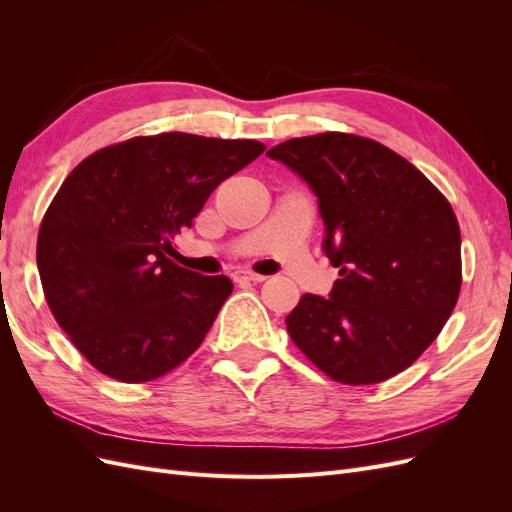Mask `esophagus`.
<instances>
[{
	"label": "esophagus",
	"mask_w": 512,
	"mask_h": 512,
	"mask_svg": "<svg viewBox=\"0 0 512 512\" xmlns=\"http://www.w3.org/2000/svg\"><path fill=\"white\" fill-rule=\"evenodd\" d=\"M232 280H235L237 284H243V282H265L267 275H260V273H254V271H235L232 273Z\"/></svg>",
	"instance_id": "obj_1"
}]
</instances>
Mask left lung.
Returning a JSON list of instances; mask_svg holds the SVG:
<instances>
[{
  "label": "left lung",
  "instance_id": "8db88e82",
  "mask_svg": "<svg viewBox=\"0 0 512 512\" xmlns=\"http://www.w3.org/2000/svg\"><path fill=\"white\" fill-rule=\"evenodd\" d=\"M267 156L301 175L339 269L329 299L303 294L286 329L331 380L378 384L408 369L459 299L461 235L446 196L393 149L365 136L290 138Z\"/></svg>",
  "mask_w": 512,
  "mask_h": 512
}]
</instances>
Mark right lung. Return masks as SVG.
Returning <instances> with one entry per match:
<instances>
[{
    "label": "right lung",
    "mask_w": 512,
    "mask_h": 512,
    "mask_svg": "<svg viewBox=\"0 0 512 512\" xmlns=\"http://www.w3.org/2000/svg\"><path fill=\"white\" fill-rule=\"evenodd\" d=\"M262 151L185 132L134 136L61 183L40 224L38 271L57 324L100 374L151 382L203 344L232 282L179 267L173 239Z\"/></svg>",
    "instance_id": "obj_1"
}]
</instances>
